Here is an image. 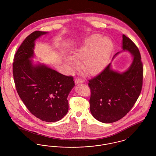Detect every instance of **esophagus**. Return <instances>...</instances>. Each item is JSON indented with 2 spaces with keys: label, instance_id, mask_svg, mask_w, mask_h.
<instances>
[{
  "label": "esophagus",
  "instance_id": "obj_1",
  "mask_svg": "<svg viewBox=\"0 0 156 156\" xmlns=\"http://www.w3.org/2000/svg\"><path fill=\"white\" fill-rule=\"evenodd\" d=\"M83 80H82L81 79H79L77 78L75 80V84H78V83H83Z\"/></svg>",
  "mask_w": 156,
  "mask_h": 156
}]
</instances>
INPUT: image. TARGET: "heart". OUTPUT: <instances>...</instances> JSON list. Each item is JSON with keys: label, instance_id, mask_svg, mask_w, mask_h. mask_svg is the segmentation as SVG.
I'll return each mask as SVG.
<instances>
[{"label": "heart", "instance_id": "obj_1", "mask_svg": "<svg viewBox=\"0 0 156 156\" xmlns=\"http://www.w3.org/2000/svg\"><path fill=\"white\" fill-rule=\"evenodd\" d=\"M112 48V41L101 34H94L74 52L73 58L67 57L65 61L72 68L76 66V61H83L82 68L88 74L101 71L108 59Z\"/></svg>", "mask_w": 156, "mask_h": 156}]
</instances>
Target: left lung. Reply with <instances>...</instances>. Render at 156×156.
Here are the masks:
<instances>
[{
	"label": "left lung",
	"mask_w": 156,
	"mask_h": 156,
	"mask_svg": "<svg viewBox=\"0 0 156 156\" xmlns=\"http://www.w3.org/2000/svg\"><path fill=\"white\" fill-rule=\"evenodd\" d=\"M122 37L123 50L133 57L130 67L125 72L119 73L112 69L109 63L101 73L88 81L90 111L94 118L105 123L119 120L130 111L143 85V67L139 48L125 34Z\"/></svg>",
	"instance_id": "1"
}]
</instances>
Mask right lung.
Returning <instances> with one entry per match:
<instances>
[{
    "label": "right lung",
    "instance_id": "add662e5",
    "mask_svg": "<svg viewBox=\"0 0 156 156\" xmlns=\"http://www.w3.org/2000/svg\"><path fill=\"white\" fill-rule=\"evenodd\" d=\"M46 33L36 31L24 39L15 54L13 74L19 96L30 113L43 121L54 122L67 114V97L75 83L72 76L33 64L30 58L34 55V41Z\"/></svg>",
    "mask_w": 156,
    "mask_h": 156
}]
</instances>
